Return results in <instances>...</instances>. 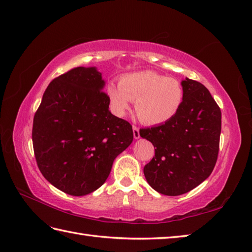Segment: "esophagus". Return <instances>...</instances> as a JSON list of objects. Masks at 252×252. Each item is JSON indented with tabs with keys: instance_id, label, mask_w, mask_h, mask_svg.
Here are the masks:
<instances>
[{
	"instance_id": "34e87169",
	"label": "esophagus",
	"mask_w": 252,
	"mask_h": 252,
	"mask_svg": "<svg viewBox=\"0 0 252 252\" xmlns=\"http://www.w3.org/2000/svg\"><path fill=\"white\" fill-rule=\"evenodd\" d=\"M132 132H133V137H135V139L140 138V132H139V128L137 126H132Z\"/></svg>"
}]
</instances>
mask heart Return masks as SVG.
I'll return each mask as SVG.
<instances>
[{
    "instance_id": "1",
    "label": "heart",
    "mask_w": 252,
    "mask_h": 252,
    "mask_svg": "<svg viewBox=\"0 0 252 252\" xmlns=\"http://www.w3.org/2000/svg\"><path fill=\"white\" fill-rule=\"evenodd\" d=\"M108 97L116 114L123 115L135 101L139 120L148 125L168 122L181 109L184 99L182 84L154 71H141L122 77L119 86L110 84Z\"/></svg>"
}]
</instances>
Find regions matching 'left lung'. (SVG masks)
<instances>
[{
	"label": "left lung",
	"instance_id": "8db88e82",
	"mask_svg": "<svg viewBox=\"0 0 252 252\" xmlns=\"http://www.w3.org/2000/svg\"><path fill=\"white\" fill-rule=\"evenodd\" d=\"M181 109L165 124L141 128L155 155L144 166L148 183L168 196L188 193L210 176L217 163L221 133V110L202 83L182 81Z\"/></svg>",
	"mask_w": 252,
	"mask_h": 252
}]
</instances>
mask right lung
Masks as SVG:
<instances>
[{"mask_svg": "<svg viewBox=\"0 0 252 252\" xmlns=\"http://www.w3.org/2000/svg\"><path fill=\"white\" fill-rule=\"evenodd\" d=\"M96 68L77 66L49 83L33 119L38 169L55 188L73 196L96 191L115 158L132 142V127L109 111Z\"/></svg>", "mask_w": 252, "mask_h": 252, "instance_id": "1", "label": "right lung"}]
</instances>
